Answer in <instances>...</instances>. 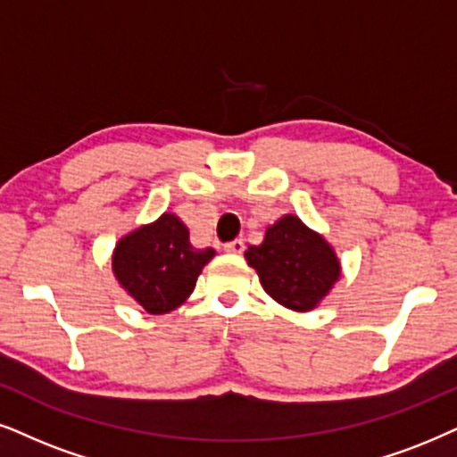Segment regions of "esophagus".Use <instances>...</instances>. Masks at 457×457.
<instances>
[{
	"label": "esophagus",
	"instance_id": "esophagus-1",
	"mask_svg": "<svg viewBox=\"0 0 457 457\" xmlns=\"http://www.w3.org/2000/svg\"><path fill=\"white\" fill-rule=\"evenodd\" d=\"M223 248H225V251H228V253H238V255H240V253L245 251V240L236 238V240H232V242H225Z\"/></svg>",
	"mask_w": 457,
	"mask_h": 457
}]
</instances>
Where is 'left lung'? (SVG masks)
Instances as JSON below:
<instances>
[{"instance_id": "left-lung-1", "label": "left lung", "mask_w": 457, "mask_h": 457, "mask_svg": "<svg viewBox=\"0 0 457 457\" xmlns=\"http://www.w3.org/2000/svg\"><path fill=\"white\" fill-rule=\"evenodd\" d=\"M246 262L271 299L297 312L314 308L339 278L333 248L293 215L270 225L262 245L248 246Z\"/></svg>"}]
</instances>
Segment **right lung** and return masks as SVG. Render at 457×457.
Instances as JSON below:
<instances>
[{"mask_svg": "<svg viewBox=\"0 0 457 457\" xmlns=\"http://www.w3.org/2000/svg\"><path fill=\"white\" fill-rule=\"evenodd\" d=\"M212 257V248H194L186 225L164 212L155 223L120 240L113 271L149 314H166L192 295L202 268Z\"/></svg>", "mask_w": 457, "mask_h": 457, "instance_id": "1", "label": "right lung"}]
</instances>
